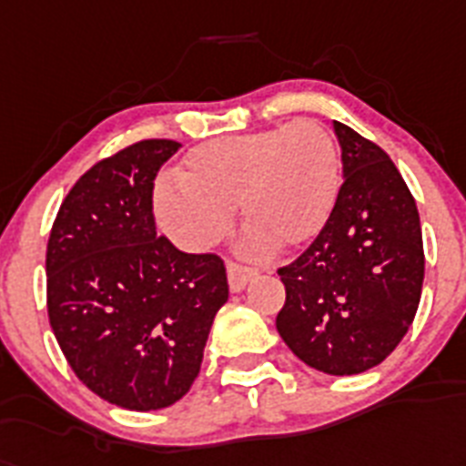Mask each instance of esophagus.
<instances>
[{
  "label": "esophagus",
  "mask_w": 466,
  "mask_h": 466,
  "mask_svg": "<svg viewBox=\"0 0 466 466\" xmlns=\"http://www.w3.org/2000/svg\"><path fill=\"white\" fill-rule=\"evenodd\" d=\"M256 277V272L248 268H241L237 263H227V281H229V291L239 293L244 291L246 284Z\"/></svg>",
  "instance_id": "esophagus-1"
}]
</instances>
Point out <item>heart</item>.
Listing matches in <instances>:
<instances>
[{
  "label": "heart",
  "instance_id": "heart-1",
  "mask_svg": "<svg viewBox=\"0 0 466 466\" xmlns=\"http://www.w3.org/2000/svg\"><path fill=\"white\" fill-rule=\"evenodd\" d=\"M179 185H160L154 208L163 232L185 251H206L232 227L234 206L248 227V256L296 251L318 239L334 213L341 160L334 137L315 120L220 137L191 148Z\"/></svg>",
  "mask_w": 466,
  "mask_h": 466
}]
</instances>
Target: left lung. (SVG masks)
Masks as SVG:
<instances>
[{
    "mask_svg": "<svg viewBox=\"0 0 466 466\" xmlns=\"http://www.w3.org/2000/svg\"><path fill=\"white\" fill-rule=\"evenodd\" d=\"M343 185L334 213L296 263L279 269L277 331L296 358L334 377L384 362L420 306L424 246L417 203L384 148L336 123Z\"/></svg>",
    "mask_w": 466,
    "mask_h": 466,
    "instance_id": "1",
    "label": "left lung"
}]
</instances>
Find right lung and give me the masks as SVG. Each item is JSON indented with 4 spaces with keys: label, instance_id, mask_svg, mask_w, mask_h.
<instances>
[{
    "label": "right lung",
    "instance_id": "right-lung-1",
    "mask_svg": "<svg viewBox=\"0 0 466 466\" xmlns=\"http://www.w3.org/2000/svg\"><path fill=\"white\" fill-rule=\"evenodd\" d=\"M179 147L144 139L96 163L61 203L46 246V310L68 365L137 412L187 396L229 296L220 258L156 237L154 179Z\"/></svg>",
    "mask_w": 466,
    "mask_h": 466
}]
</instances>
